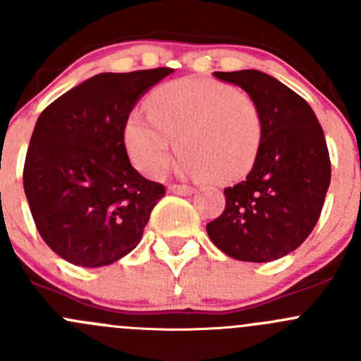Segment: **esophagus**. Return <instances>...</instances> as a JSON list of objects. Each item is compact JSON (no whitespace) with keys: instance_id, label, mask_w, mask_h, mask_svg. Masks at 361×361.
Here are the masks:
<instances>
[{"instance_id":"1","label":"esophagus","mask_w":361,"mask_h":361,"mask_svg":"<svg viewBox=\"0 0 361 361\" xmlns=\"http://www.w3.org/2000/svg\"><path fill=\"white\" fill-rule=\"evenodd\" d=\"M171 194H180V195H190L194 194V188L190 185H169Z\"/></svg>"}]
</instances>
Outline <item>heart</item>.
Listing matches in <instances>:
<instances>
[{
    "instance_id": "1",
    "label": "heart",
    "mask_w": 361,
    "mask_h": 361,
    "mask_svg": "<svg viewBox=\"0 0 361 361\" xmlns=\"http://www.w3.org/2000/svg\"><path fill=\"white\" fill-rule=\"evenodd\" d=\"M147 111L133 113L126 127L130 159L147 176L169 169L173 141L192 176L231 183L253 169L264 122L250 94L216 80L183 78L155 89Z\"/></svg>"
}]
</instances>
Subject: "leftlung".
<instances>
[{
    "label": "left lung",
    "mask_w": 361,
    "mask_h": 361,
    "mask_svg": "<svg viewBox=\"0 0 361 361\" xmlns=\"http://www.w3.org/2000/svg\"><path fill=\"white\" fill-rule=\"evenodd\" d=\"M257 101L264 122L258 159L245 181L225 188V209L206 225L225 255L271 262L297 250L322 214L330 155L312 108L292 89L257 69L214 71Z\"/></svg>",
    "instance_id": "8db88e82"
}]
</instances>
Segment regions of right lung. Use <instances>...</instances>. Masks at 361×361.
I'll use <instances>...</instances> for the list:
<instances>
[{
	"label": "right lung",
	"instance_id": "obj_1",
	"mask_svg": "<svg viewBox=\"0 0 361 361\" xmlns=\"http://www.w3.org/2000/svg\"><path fill=\"white\" fill-rule=\"evenodd\" d=\"M171 73H101L38 116L24 192L43 241L69 264L110 265L141 241L166 188L130 166L123 130L137 99Z\"/></svg>",
	"mask_w": 361,
	"mask_h": 361
}]
</instances>
